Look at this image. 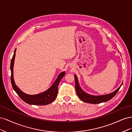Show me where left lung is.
<instances>
[{
    "mask_svg": "<svg viewBox=\"0 0 132 132\" xmlns=\"http://www.w3.org/2000/svg\"><path fill=\"white\" fill-rule=\"evenodd\" d=\"M74 78L75 81V90L76 91H77V94L79 98L84 102L89 103H93V104H97V103H100L109 101L114 96L116 95L117 92L119 91V89H120V87L122 85V84L121 85L119 86L116 90H115L114 92L111 94H107L106 95L94 96L85 93L79 86V84L78 80L77 75H74Z\"/></svg>",
    "mask_w": 132,
    "mask_h": 132,
    "instance_id": "obj_1",
    "label": "left lung"
}]
</instances>
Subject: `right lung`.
<instances>
[{"instance_id":"obj_1","label":"right lung","mask_w":132,"mask_h":132,"mask_svg":"<svg viewBox=\"0 0 132 132\" xmlns=\"http://www.w3.org/2000/svg\"><path fill=\"white\" fill-rule=\"evenodd\" d=\"M16 49L14 51V55L11 59L10 64V70H11V85L14 90L17 94L19 96L22 100L26 103L30 105H48L51 102H52L56 98L58 94V86L59 83L62 78L65 75V71H63L60 73L55 80L53 84L50 88L45 92L36 95H28L20 90L18 87L16 85L14 77H13V67L14 64V60L15 57V52Z\"/></svg>"}]
</instances>
